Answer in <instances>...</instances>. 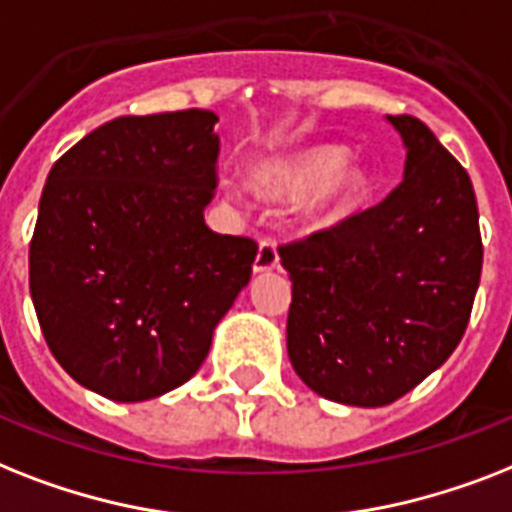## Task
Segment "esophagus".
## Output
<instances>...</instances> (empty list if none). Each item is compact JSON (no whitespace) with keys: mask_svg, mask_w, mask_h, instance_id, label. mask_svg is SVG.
<instances>
[{"mask_svg":"<svg viewBox=\"0 0 512 512\" xmlns=\"http://www.w3.org/2000/svg\"><path fill=\"white\" fill-rule=\"evenodd\" d=\"M252 268H255V273H265V270L278 268V247L273 239H263V242H260Z\"/></svg>","mask_w":512,"mask_h":512,"instance_id":"obj_1","label":"esophagus"}]
</instances>
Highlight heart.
Wrapping results in <instances>:
<instances>
[{
	"mask_svg": "<svg viewBox=\"0 0 512 512\" xmlns=\"http://www.w3.org/2000/svg\"><path fill=\"white\" fill-rule=\"evenodd\" d=\"M249 184L265 199L297 197L294 218L305 231L331 226L368 191V173L334 144H315L265 157L249 170Z\"/></svg>",
	"mask_w": 512,
	"mask_h": 512,
	"instance_id": "heart-1",
	"label": "heart"
}]
</instances>
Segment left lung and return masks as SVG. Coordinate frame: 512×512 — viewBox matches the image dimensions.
<instances>
[{
  "mask_svg": "<svg viewBox=\"0 0 512 512\" xmlns=\"http://www.w3.org/2000/svg\"><path fill=\"white\" fill-rule=\"evenodd\" d=\"M407 149L402 184L376 207L278 247L292 278L286 350L326 400L381 407L460 344L484 247L465 168L413 115H386Z\"/></svg>",
  "mask_w": 512,
  "mask_h": 512,
  "instance_id": "8db88e82",
  "label": "left lung"
}]
</instances>
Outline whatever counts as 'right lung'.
<instances>
[{
	"label": "right lung",
	"mask_w": 512,
	"mask_h": 512,
	"mask_svg": "<svg viewBox=\"0 0 512 512\" xmlns=\"http://www.w3.org/2000/svg\"><path fill=\"white\" fill-rule=\"evenodd\" d=\"M218 115L115 118L54 162L28 273L41 334L78 384L144 402L189 381L252 276L257 244L205 223Z\"/></svg>",
	"instance_id": "right-lung-1"
}]
</instances>
